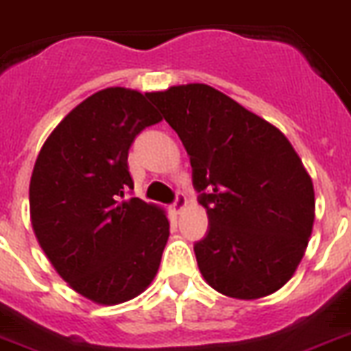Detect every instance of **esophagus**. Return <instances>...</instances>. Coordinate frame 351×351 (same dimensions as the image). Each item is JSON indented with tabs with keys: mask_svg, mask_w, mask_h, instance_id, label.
Listing matches in <instances>:
<instances>
[{
	"mask_svg": "<svg viewBox=\"0 0 351 351\" xmlns=\"http://www.w3.org/2000/svg\"><path fill=\"white\" fill-rule=\"evenodd\" d=\"M185 205H187V199H185L184 194L178 193L176 194L175 202H173V205H171V208H173V212H175V214H180V212L185 208Z\"/></svg>",
	"mask_w": 351,
	"mask_h": 351,
	"instance_id": "34e87169",
	"label": "esophagus"
}]
</instances>
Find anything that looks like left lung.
Segmentation results:
<instances>
[{"mask_svg": "<svg viewBox=\"0 0 351 351\" xmlns=\"http://www.w3.org/2000/svg\"><path fill=\"white\" fill-rule=\"evenodd\" d=\"M149 99L185 146L207 208V235L194 244L205 282L237 300L280 289L314 225V187L293 144L210 85H175Z\"/></svg>", "mask_w": 351, "mask_h": 351, "instance_id": "left-lung-1", "label": "left lung"}]
</instances>
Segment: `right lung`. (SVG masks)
<instances>
[{"label": "right lung", "instance_id": "obj_1", "mask_svg": "<svg viewBox=\"0 0 351 351\" xmlns=\"http://www.w3.org/2000/svg\"><path fill=\"white\" fill-rule=\"evenodd\" d=\"M152 93L108 87L75 107L35 160V237L71 289L99 305L139 296L157 275L169 237L160 207L125 198L134 189L128 149L158 121Z\"/></svg>", "mask_w": 351, "mask_h": 351}]
</instances>
